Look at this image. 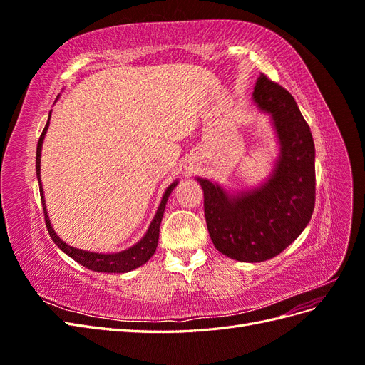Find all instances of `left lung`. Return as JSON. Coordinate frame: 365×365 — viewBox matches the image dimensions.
<instances>
[{"mask_svg": "<svg viewBox=\"0 0 365 365\" xmlns=\"http://www.w3.org/2000/svg\"><path fill=\"white\" fill-rule=\"evenodd\" d=\"M252 102L269 115L279 143L272 172L257 187L230 192L196 176L213 245L230 259L257 263L272 259L302 235L315 207L314 138L294 97L260 74Z\"/></svg>", "mask_w": 365, "mask_h": 365, "instance_id": "left-lung-1", "label": "left lung"}]
</instances>
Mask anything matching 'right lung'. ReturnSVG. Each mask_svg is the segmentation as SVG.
<instances>
[{"mask_svg":"<svg viewBox=\"0 0 365 365\" xmlns=\"http://www.w3.org/2000/svg\"><path fill=\"white\" fill-rule=\"evenodd\" d=\"M50 117H51V111L48 114V121L46 128H43L42 134L39 137L38 141V148H36V178L39 182V192H41V201H42V208H43V215H46V225L48 233L53 239L54 244H56L67 256H70L73 260H76L77 263L83 264L85 268L91 269V271H97V272H129L132 269H135L141 264H145L152 256L153 252L157 250L158 245V237H160V225H161V219L164 215V208L165 204H168V200L170 193L173 192V189L178 185V180L173 181L168 189H165L161 202L158 205V210L155 216H153L152 222L146 231V235L143 236L135 245L129 247L128 250H123L120 252H111V254H105V252H94V251H85V250H79L70 247L56 235V231L53 230L50 217L47 215V207H46V197H43V189H42V182H41V152H42V143L43 138H46L47 129L50 125Z\"/></svg>","mask_w":365,"mask_h":365,"instance_id":"1","label":"right lung"}]
</instances>
